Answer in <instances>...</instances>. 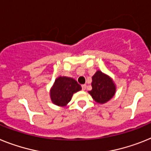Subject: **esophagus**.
<instances>
[{"mask_svg":"<svg viewBox=\"0 0 151 151\" xmlns=\"http://www.w3.org/2000/svg\"><path fill=\"white\" fill-rule=\"evenodd\" d=\"M81 87H82V90L84 91V90H86V88H87V85H86V84H83V85L81 86Z\"/></svg>","mask_w":151,"mask_h":151,"instance_id":"1","label":"esophagus"}]
</instances>
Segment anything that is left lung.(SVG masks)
<instances>
[{"mask_svg":"<svg viewBox=\"0 0 151 151\" xmlns=\"http://www.w3.org/2000/svg\"><path fill=\"white\" fill-rule=\"evenodd\" d=\"M91 86L92 90L89 91V93L99 104H104L111 100L116 91L112 79L100 70H97L92 77Z\"/></svg>","mask_w":151,"mask_h":151,"instance_id":"left-lung-1","label":"left lung"}]
</instances>
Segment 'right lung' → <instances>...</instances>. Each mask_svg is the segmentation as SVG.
I'll list each match as a JSON object with an SVG mask.
<instances>
[{
    "instance_id": "obj_1",
    "label": "right lung",
    "mask_w": 151,
    "mask_h": 151,
    "mask_svg": "<svg viewBox=\"0 0 151 151\" xmlns=\"http://www.w3.org/2000/svg\"><path fill=\"white\" fill-rule=\"evenodd\" d=\"M81 90V86L73 78L59 77L50 91L52 102L58 106H65L71 100L73 94Z\"/></svg>"
}]
</instances>
